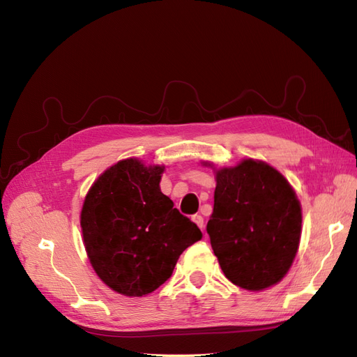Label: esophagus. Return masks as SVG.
Returning <instances> with one entry per match:
<instances>
[{
    "label": "esophagus",
    "instance_id": "esophagus-1",
    "mask_svg": "<svg viewBox=\"0 0 357 357\" xmlns=\"http://www.w3.org/2000/svg\"><path fill=\"white\" fill-rule=\"evenodd\" d=\"M192 220L195 222V223L199 226L201 229H204V226H205V225H204V218H202L201 214H195V215H192Z\"/></svg>",
    "mask_w": 357,
    "mask_h": 357
}]
</instances>
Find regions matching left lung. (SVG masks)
I'll return each mask as SVG.
<instances>
[{
  "mask_svg": "<svg viewBox=\"0 0 357 357\" xmlns=\"http://www.w3.org/2000/svg\"><path fill=\"white\" fill-rule=\"evenodd\" d=\"M207 234L226 278L247 290L278 283L301 238V205L287 180L265 162L245 159L215 172Z\"/></svg>",
  "mask_w": 357,
  "mask_h": 357,
  "instance_id": "obj_1",
  "label": "left lung"
}]
</instances>
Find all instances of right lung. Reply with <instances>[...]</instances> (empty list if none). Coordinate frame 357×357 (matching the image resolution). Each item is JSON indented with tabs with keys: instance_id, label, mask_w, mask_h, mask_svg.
Segmentation results:
<instances>
[{
	"instance_id": "add662e5",
	"label": "right lung",
	"mask_w": 357,
	"mask_h": 357,
	"mask_svg": "<svg viewBox=\"0 0 357 357\" xmlns=\"http://www.w3.org/2000/svg\"><path fill=\"white\" fill-rule=\"evenodd\" d=\"M164 167L117 162L86 195L80 225L89 261L102 282L126 296L152 294L201 231L160 192Z\"/></svg>"
}]
</instances>
